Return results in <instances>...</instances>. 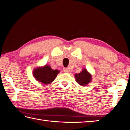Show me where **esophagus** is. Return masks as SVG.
I'll return each instance as SVG.
<instances>
[{
	"label": "esophagus",
	"instance_id": "obj_1",
	"mask_svg": "<svg viewBox=\"0 0 130 130\" xmlns=\"http://www.w3.org/2000/svg\"><path fill=\"white\" fill-rule=\"evenodd\" d=\"M63 72H65V73H69L70 72V70H69V69L67 68H63Z\"/></svg>",
	"mask_w": 130,
	"mask_h": 130
}]
</instances>
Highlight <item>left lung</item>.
<instances>
[{"label": "left lung", "mask_w": 130, "mask_h": 130, "mask_svg": "<svg viewBox=\"0 0 130 130\" xmlns=\"http://www.w3.org/2000/svg\"><path fill=\"white\" fill-rule=\"evenodd\" d=\"M76 82L80 86L87 85L91 81V75L86 69H83L82 72L75 75Z\"/></svg>", "instance_id": "obj_1"}]
</instances>
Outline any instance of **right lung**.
I'll return each mask as SVG.
<instances>
[{
  "label": "right lung",
  "instance_id": "add662e5",
  "mask_svg": "<svg viewBox=\"0 0 130 130\" xmlns=\"http://www.w3.org/2000/svg\"><path fill=\"white\" fill-rule=\"evenodd\" d=\"M59 71L53 70L50 66L45 65L43 68H38L34 70L33 75L38 82L43 84H50L55 80Z\"/></svg>",
  "mask_w": 130,
  "mask_h": 130
}]
</instances>
